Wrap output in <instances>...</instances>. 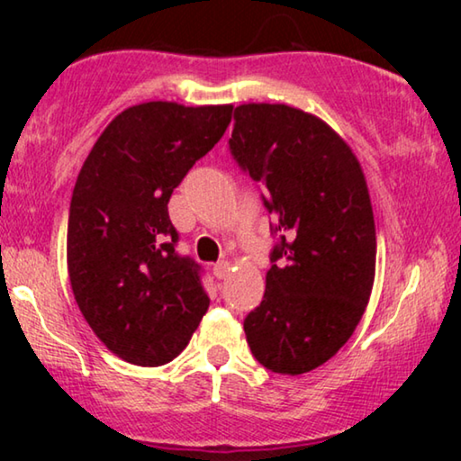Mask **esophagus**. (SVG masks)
Masks as SVG:
<instances>
[{
    "mask_svg": "<svg viewBox=\"0 0 461 461\" xmlns=\"http://www.w3.org/2000/svg\"><path fill=\"white\" fill-rule=\"evenodd\" d=\"M212 270H213V276H216V279H224V276L229 275V262L220 260V262L213 264Z\"/></svg>",
    "mask_w": 461,
    "mask_h": 461,
    "instance_id": "esophagus-1",
    "label": "esophagus"
}]
</instances>
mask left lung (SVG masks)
I'll list each match as a JSON object with an SVG mask.
<instances>
[{
	"mask_svg": "<svg viewBox=\"0 0 461 461\" xmlns=\"http://www.w3.org/2000/svg\"><path fill=\"white\" fill-rule=\"evenodd\" d=\"M232 159L267 188L275 222L267 292L243 321L251 355L283 375L317 369L355 333L375 275V224L355 153L287 104H241Z\"/></svg>",
	"mask_w": 461,
	"mask_h": 461,
	"instance_id": "8db88e82",
	"label": "left lung"
}]
</instances>
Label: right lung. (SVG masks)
Returning <instances> with one entry per match:
<instances>
[{
    "label": "right lung",
    "mask_w": 461,
    "mask_h": 461,
    "mask_svg": "<svg viewBox=\"0 0 461 461\" xmlns=\"http://www.w3.org/2000/svg\"><path fill=\"white\" fill-rule=\"evenodd\" d=\"M232 106L144 103L106 125L75 182L67 262L92 331L123 361L157 367L186 348L210 306L203 268L176 251L174 188L210 153Z\"/></svg>",
    "instance_id": "add662e5"
}]
</instances>
